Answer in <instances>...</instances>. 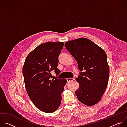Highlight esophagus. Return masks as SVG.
Masks as SVG:
<instances>
[{
	"instance_id": "obj_1",
	"label": "esophagus",
	"mask_w": 127,
	"mask_h": 127,
	"mask_svg": "<svg viewBox=\"0 0 127 127\" xmlns=\"http://www.w3.org/2000/svg\"><path fill=\"white\" fill-rule=\"evenodd\" d=\"M66 79H67V82H70V81H73V80H75L74 78H67Z\"/></svg>"
}]
</instances>
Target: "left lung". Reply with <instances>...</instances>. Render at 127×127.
<instances>
[{"mask_svg": "<svg viewBox=\"0 0 127 127\" xmlns=\"http://www.w3.org/2000/svg\"><path fill=\"white\" fill-rule=\"evenodd\" d=\"M66 49L77 61L80 72L76 80L79 84L75 94L79 101L87 106L98 103L106 88L110 68L105 51L87 38L67 42Z\"/></svg>", "mask_w": 127, "mask_h": 127, "instance_id": "1", "label": "left lung"}]
</instances>
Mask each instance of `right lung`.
I'll use <instances>...</instances> for the list:
<instances>
[{
    "mask_svg": "<svg viewBox=\"0 0 127 127\" xmlns=\"http://www.w3.org/2000/svg\"><path fill=\"white\" fill-rule=\"evenodd\" d=\"M64 42H47L40 45L27 56L23 67L28 95L39 110L46 113L55 112L61 102V93L67 80L52 79L51 73L57 75L60 70L58 56Z\"/></svg>",
    "mask_w": 127,
    "mask_h": 127,
    "instance_id": "right-lung-1",
    "label": "right lung"
}]
</instances>
